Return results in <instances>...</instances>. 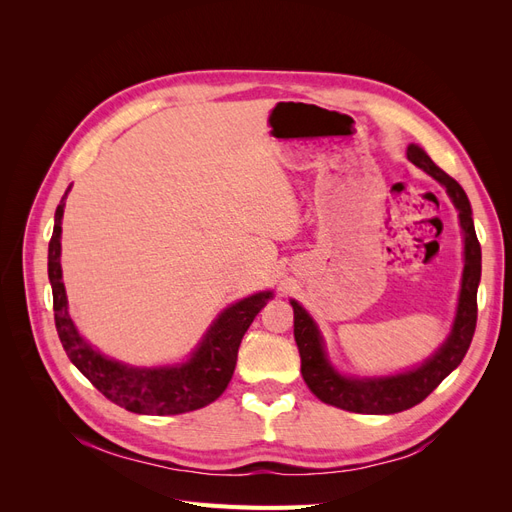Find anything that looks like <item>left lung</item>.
Returning a JSON list of instances; mask_svg holds the SVG:
<instances>
[{"instance_id": "8db88e82", "label": "left lung", "mask_w": 512, "mask_h": 512, "mask_svg": "<svg viewBox=\"0 0 512 512\" xmlns=\"http://www.w3.org/2000/svg\"><path fill=\"white\" fill-rule=\"evenodd\" d=\"M406 153H408V160L414 166L423 168L427 175L438 179L444 185L448 196H451V200L459 211L461 228L466 232V267H463L457 316H455L453 331L448 335L444 346L421 367L397 376L359 380V378L339 376L337 371L329 365L314 320L309 318V314L297 301H290L294 309V342L299 346L301 374L305 384L320 401H324V404L342 408L348 412L395 414L421 404V401L463 361V356H466L472 344L474 329H476L480 243L476 239V230L472 222L470 200L466 192H463L461 185L451 175H446L442 168L433 164L421 147L410 145Z\"/></svg>"}]
</instances>
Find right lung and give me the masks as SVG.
<instances>
[{"instance_id":"1","label":"right lung","mask_w":512,"mask_h":512,"mask_svg":"<svg viewBox=\"0 0 512 512\" xmlns=\"http://www.w3.org/2000/svg\"><path fill=\"white\" fill-rule=\"evenodd\" d=\"M64 200L66 196L57 205L55 228L49 241V280L53 288L55 327L68 359L106 399L130 412L173 416L209 406L226 391L237 365L241 339L250 329L256 314L271 299V292H258L226 307L211 324L205 339L194 350L192 359L183 365L141 369L106 359L85 344L68 314L66 288L61 282L59 265Z\"/></svg>"}]
</instances>
